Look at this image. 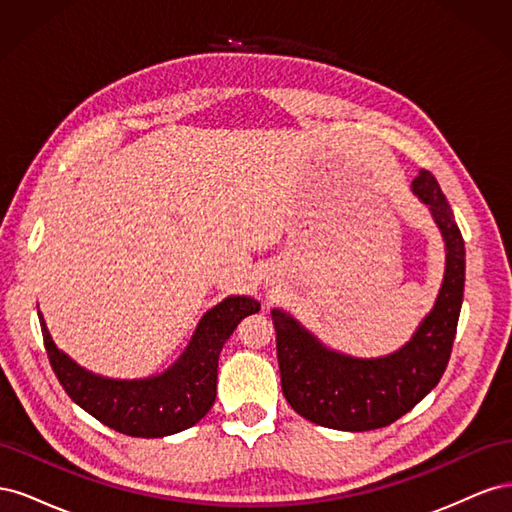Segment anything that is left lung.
Returning a JSON list of instances; mask_svg holds the SVG:
<instances>
[{
	"instance_id": "1",
	"label": "left lung",
	"mask_w": 512,
	"mask_h": 512,
	"mask_svg": "<svg viewBox=\"0 0 512 512\" xmlns=\"http://www.w3.org/2000/svg\"><path fill=\"white\" fill-rule=\"evenodd\" d=\"M412 194L427 205L446 258L436 303L404 346L376 359L352 356L324 344L286 309H271L284 397L294 412L316 425L339 431L391 425L440 382L451 359L466 282V247L453 209L429 170H418Z\"/></svg>"
}]
</instances>
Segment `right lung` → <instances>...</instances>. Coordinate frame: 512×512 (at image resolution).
<instances>
[{"instance_id": "add662e5", "label": "right lung", "mask_w": 512, "mask_h": 512, "mask_svg": "<svg viewBox=\"0 0 512 512\" xmlns=\"http://www.w3.org/2000/svg\"><path fill=\"white\" fill-rule=\"evenodd\" d=\"M260 303L230 294L200 318L179 359L158 376L106 378L59 350L38 312L44 348L59 384L70 399L106 427L132 438H164L196 425L218 393V359L237 324L256 314Z\"/></svg>"}]
</instances>
